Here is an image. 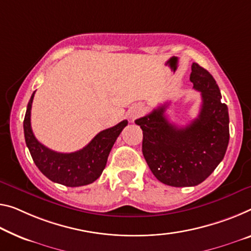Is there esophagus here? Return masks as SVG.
<instances>
[{
  "label": "esophagus",
  "instance_id": "1",
  "mask_svg": "<svg viewBox=\"0 0 251 251\" xmlns=\"http://www.w3.org/2000/svg\"><path fill=\"white\" fill-rule=\"evenodd\" d=\"M142 113H144V109L139 105H134L129 111V117L131 120H136L139 117H141Z\"/></svg>",
  "mask_w": 251,
  "mask_h": 251
}]
</instances>
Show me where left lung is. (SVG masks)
<instances>
[{
    "instance_id": "8db88e82",
    "label": "left lung",
    "mask_w": 251,
    "mask_h": 251,
    "mask_svg": "<svg viewBox=\"0 0 251 251\" xmlns=\"http://www.w3.org/2000/svg\"><path fill=\"white\" fill-rule=\"evenodd\" d=\"M190 80L201 92L199 117L177 126L165 117L167 104L136 120L144 133L142 153L150 171L169 186H195L209 177L226 155L229 144L228 106L206 69L192 64Z\"/></svg>"
}]
</instances>
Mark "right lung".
<instances>
[{
  "label": "right lung",
  "instance_id": "obj_1",
  "mask_svg": "<svg viewBox=\"0 0 251 251\" xmlns=\"http://www.w3.org/2000/svg\"><path fill=\"white\" fill-rule=\"evenodd\" d=\"M34 93L36 91L26 106L23 121L25 144L34 164L47 178L65 186L77 187L93 183L101 176L111 149L128 121L123 120L112 128L101 131L78 151L69 153L53 151L40 144L32 132L30 117Z\"/></svg>",
  "mask_w": 251,
  "mask_h": 251
}]
</instances>
